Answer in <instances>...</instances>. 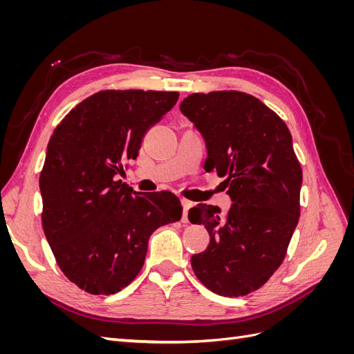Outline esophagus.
Returning a JSON list of instances; mask_svg holds the SVG:
<instances>
[{
    "instance_id": "1",
    "label": "esophagus",
    "mask_w": 354,
    "mask_h": 354,
    "mask_svg": "<svg viewBox=\"0 0 354 354\" xmlns=\"http://www.w3.org/2000/svg\"><path fill=\"white\" fill-rule=\"evenodd\" d=\"M181 205H183V217H181V221L187 223V211L192 207V202L187 199H181Z\"/></svg>"
}]
</instances>
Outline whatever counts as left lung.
Listing matches in <instances>:
<instances>
[{"label": "left lung", "mask_w": 354, "mask_h": 354, "mask_svg": "<svg viewBox=\"0 0 354 354\" xmlns=\"http://www.w3.org/2000/svg\"><path fill=\"white\" fill-rule=\"evenodd\" d=\"M180 111L207 145V173L226 177L232 207L199 203L189 220L209 233L192 269L209 291L242 297L261 288L282 264L299 218L303 171L286 124L242 91L194 93Z\"/></svg>", "instance_id": "1"}]
</instances>
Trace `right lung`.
Listing matches in <instances>:
<instances>
[{
	"mask_svg": "<svg viewBox=\"0 0 354 354\" xmlns=\"http://www.w3.org/2000/svg\"><path fill=\"white\" fill-rule=\"evenodd\" d=\"M178 95L99 91L53 131L39 176L42 229L60 270L85 292L109 295L131 283L145 264L151 234L181 218L174 194H140L116 178Z\"/></svg>",
	"mask_w": 354,
	"mask_h": 354,
	"instance_id": "add662e5",
	"label": "right lung"
}]
</instances>
